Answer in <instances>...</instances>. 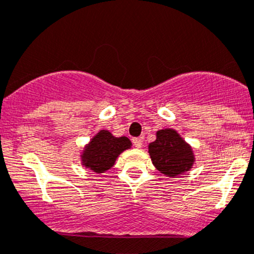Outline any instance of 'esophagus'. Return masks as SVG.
<instances>
[{
  "label": "esophagus",
  "instance_id": "1",
  "mask_svg": "<svg viewBox=\"0 0 254 254\" xmlns=\"http://www.w3.org/2000/svg\"><path fill=\"white\" fill-rule=\"evenodd\" d=\"M132 143L136 148H141L142 144H143V141H142L141 137H139V138H132Z\"/></svg>",
  "mask_w": 254,
  "mask_h": 254
}]
</instances>
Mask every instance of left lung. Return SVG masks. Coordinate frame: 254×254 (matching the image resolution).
<instances>
[{
    "mask_svg": "<svg viewBox=\"0 0 254 254\" xmlns=\"http://www.w3.org/2000/svg\"><path fill=\"white\" fill-rule=\"evenodd\" d=\"M156 139L148 145L151 162L166 177H179L193 167L196 157L193 149L177 130L156 131Z\"/></svg>",
    "mask_w": 254,
    "mask_h": 254,
    "instance_id": "8db88e82",
    "label": "left lung"
}]
</instances>
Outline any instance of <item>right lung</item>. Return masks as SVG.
Here are the masks:
<instances>
[{
	"label": "right lung",
	"mask_w": 254,
	"mask_h": 254,
	"mask_svg": "<svg viewBox=\"0 0 254 254\" xmlns=\"http://www.w3.org/2000/svg\"><path fill=\"white\" fill-rule=\"evenodd\" d=\"M132 143L127 137H116L109 130H99L81 150V165L94 173H105L113 167L116 160Z\"/></svg>",
	"instance_id": "1"
}]
</instances>
